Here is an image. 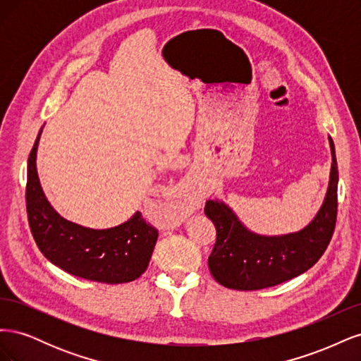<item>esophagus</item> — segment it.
I'll list each match as a JSON object with an SVG mask.
<instances>
[{
	"mask_svg": "<svg viewBox=\"0 0 361 361\" xmlns=\"http://www.w3.org/2000/svg\"><path fill=\"white\" fill-rule=\"evenodd\" d=\"M202 202V194L194 180H185L180 187L174 191L173 197L169 203L170 212L178 215L192 214L197 209Z\"/></svg>",
	"mask_w": 361,
	"mask_h": 361,
	"instance_id": "esophagus-1",
	"label": "esophagus"
}]
</instances>
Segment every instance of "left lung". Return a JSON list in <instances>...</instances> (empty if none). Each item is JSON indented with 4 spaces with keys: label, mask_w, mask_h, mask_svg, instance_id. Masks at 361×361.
<instances>
[{
    "label": "left lung",
    "mask_w": 361,
    "mask_h": 361,
    "mask_svg": "<svg viewBox=\"0 0 361 361\" xmlns=\"http://www.w3.org/2000/svg\"><path fill=\"white\" fill-rule=\"evenodd\" d=\"M331 171L324 203L300 232L257 235L239 221L221 200H207L204 214L216 228V243L207 259L212 277L228 289L257 290L280 285L312 268L329 247L337 216V161L331 137Z\"/></svg>",
    "instance_id": "obj_1"
}]
</instances>
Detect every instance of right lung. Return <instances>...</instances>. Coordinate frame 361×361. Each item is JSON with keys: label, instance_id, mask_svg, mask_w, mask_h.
<instances>
[{"label": "right lung", "instance_id": "add662e5", "mask_svg": "<svg viewBox=\"0 0 361 361\" xmlns=\"http://www.w3.org/2000/svg\"><path fill=\"white\" fill-rule=\"evenodd\" d=\"M42 129L27 167V214L32 238L49 262L85 280L128 283L147 269L158 231L138 211L128 221L110 228H90L63 218L40 187L36 158Z\"/></svg>", "mask_w": 361, "mask_h": 361}]
</instances>
